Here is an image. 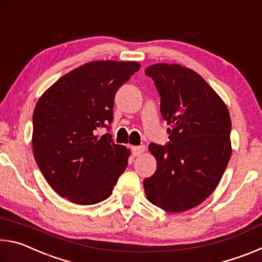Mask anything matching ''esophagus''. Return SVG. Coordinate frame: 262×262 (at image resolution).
<instances>
[{"instance_id":"1","label":"esophagus","mask_w":262,"mask_h":262,"mask_svg":"<svg viewBox=\"0 0 262 262\" xmlns=\"http://www.w3.org/2000/svg\"><path fill=\"white\" fill-rule=\"evenodd\" d=\"M144 150H145L144 145H139V147H132V154H133V156L137 157V156H140V155L143 152Z\"/></svg>"}]
</instances>
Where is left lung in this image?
<instances>
[{
    "label": "left lung",
    "mask_w": 262,
    "mask_h": 262,
    "mask_svg": "<svg viewBox=\"0 0 262 262\" xmlns=\"http://www.w3.org/2000/svg\"><path fill=\"white\" fill-rule=\"evenodd\" d=\"M170 128L165 145L150 143L157 170L143 181L152 205L168 212L196 207L214 192L231 156L227 106L198 73L179 64L145 69Z\"/></svg>",
    "instance_id": "left-lung-1"
}]
</instances>
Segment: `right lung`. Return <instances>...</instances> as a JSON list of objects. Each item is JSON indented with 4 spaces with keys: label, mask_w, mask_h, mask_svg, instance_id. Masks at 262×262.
<instances>
[{
    "label": "right lung",
    "mask_w": 262,
    "mask_h": 262,
    "mask_svg": "<svg viewBox=\"0 0 262 262\" xmlns=\"http://www.w3.org/2000/svg\"><path fill=\"white\" fill-rule=\"evenodd\" d=\"M140 70L137 62L97 61L72 70L43 94L33 112V154L43 178L77 205L107 199L126 170L129 150L110 130L117 91Z\"/></svg>",
    "instance_id": "add662e5"
}]
</instances>
